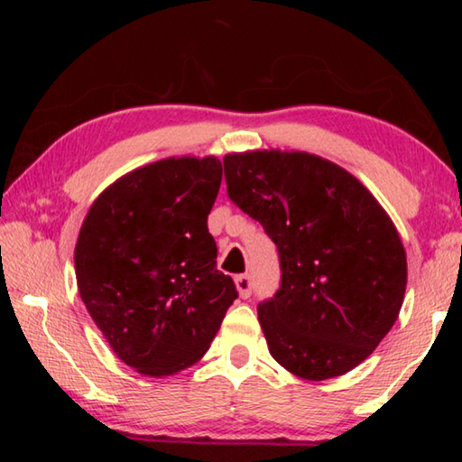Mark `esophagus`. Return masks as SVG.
<instances>
[{
	"instance_id": "obj_1",
	"label": "esophagus",
	"mask_w": 462,
	"mask_h": 462,
	"mask_svg": "<svg viewBox=\"0 0 462 462\" xmlns=\"http://www.w3.org/2000/svg\"><path fill=\"white\" fill-rule=\"evenodd\" d=\"M234 283H236V289L240 297H250V293H253V279H250L248 275H238L236 279H234Z\"/></svg>"
}]
</instances>
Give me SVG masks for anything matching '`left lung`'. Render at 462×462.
I'll return each instance as SVG.
<instances>
[{
  "label": "left lung",
  "instance_id": "1",
  "mask_svg": "<svg viewBox=\"0 0 462 462\" xmlns=\"http://www.w3.org/2000/svg\"><path fill=\"white\" fill-rule=\"evenodd\" d=\"M228 198L275 242L281 285L259 303L275 361L324 381L361 365L400 316L408 263L366 187L308 152L224 156Z\"/></svg>",
  "mask_w": 462,
  "mask_h": 462
}]
</instances>
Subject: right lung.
<instances>
[{
  "label": "right lung",
  "instance_id": "add662e5",
  "mask_svg": "<svg viewBox=\"0 0 462 462\" xmlns=\"http://www.w3.org/2000/svg\"><path fill=\"white\" fill-rule=\"evenodd\" d=\"M220 183L214 156L151 162L109 185L81 226V300L114 353L138 373L165 377L198 363L238 297L216 267L208 230Z\"/></svg>",
  "mask_w": 462,
  "mask_h": 462
}]
</instances>
